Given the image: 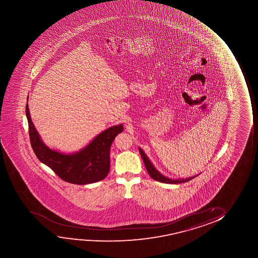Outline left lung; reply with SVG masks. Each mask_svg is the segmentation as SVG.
Wrapping results in <instances>:
<instances>
[{"label":"left lung","instance_id":"left-lung-1","mask_svg":"<svg viewBox=\"0 0 258 258\" xmlns=\"http://www.w3.org/2000/svg\"><path fill=\"white\" fill-rule=\"evenodd\" d=\"M139 152H140L142 159H143L144 163H145L146 170H147V172H148L149 174H150V176L152 177L153 180H158V181H160V182H163V183L177 184L186 182V181L192 180L193 178L196 177H189V178H187V179H180V180L169 179V178H167V177L164 176L163 174L159 173L158 170L156 169L155 167L152 165V162H151V160L147 158V156H146V154H145V152H144V151H143L141 148H139Z\"/></svg>","mask_w":258,"mask_h":258}]
</instances>
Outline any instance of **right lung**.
Masks as SVG:
<instances>
[{
    "mask_svg": "<svg viewBox=\"0 0 258 258\" xmlns=\"http://www.w3.org/2000/svg\"><path fill=\"white\" fill-rule=\"evenodd\" d=\"M25 113L33 152L39 161L53 170L61 180L70 183L85 185L106 178L109 173L111 145L117 135L123 131L122 124L103 131L80 152L63 154L51 150L43 143L32 123L27 104Z\"/></svg>",
    "mask_w": 258,
    "mask_h": 258,
    "instance_id": "1",
    "label": "right lung"
}]
</instances>
